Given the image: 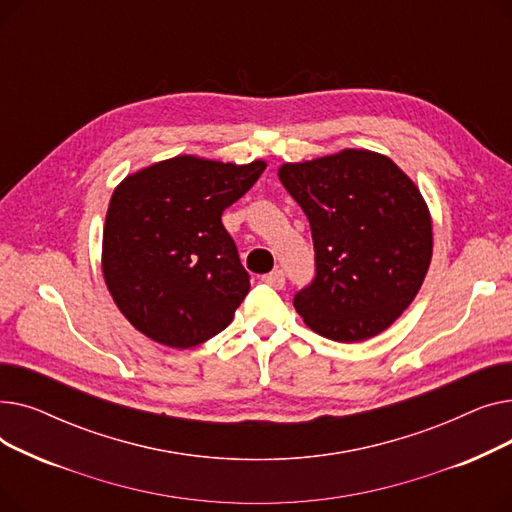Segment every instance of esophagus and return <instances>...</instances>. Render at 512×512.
<instances>
[{"label":"esophagus","instance_id":"1","mask_svg":"<svg viewBox=\"0 0 512 512\" xmlns=\"http://www.w3.org/2000/svg\"><path fill=\"white\" fill-rule=\"evenodd\" d=\"M261 280H263L267 286H272V288H276V290H282V288L286 286L284 272H280V270H276V272H272V274H265Z\"/></svg>","mask_w":512,"mask_h":512}]
</instances>
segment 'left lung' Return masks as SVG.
Listing matches in <instances>:
<instances>
[{"label":"left lung","instance_id":"1","mask_svg":"<svg viewBox=\"0 0 512 512\" xmlns=\"http://www.w3.org/2000/svg\"><path fill=\"white\" fill-rule=\"evenodd\" d=\"M278 176L313 236L315 278L292 301L305 324L336 342L390 328L432 261V218L415 182L367 149L284 164Z\"/></svg>","mask_w":512,"mask_h":512}]
</instances>
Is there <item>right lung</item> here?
I'll return each mask as SVG.
<instances>
[{
    "instance_id": "1",
    "label": "right lung",
    "mask_w": 512,
    "mask_h": 512,
    "mask_svg": "<svg viewBox=\"0 0 512 512\" xmlns=\"http://www.w3.org/2000/svg\"><path fill=\"white\" fill-rule=\"evenodd\" d=\"M265 170L178 155L126 176L103 228V278L147 338L191 348L220 334L251 288L222 213Z\"/></svg>"
}]
</instances>
